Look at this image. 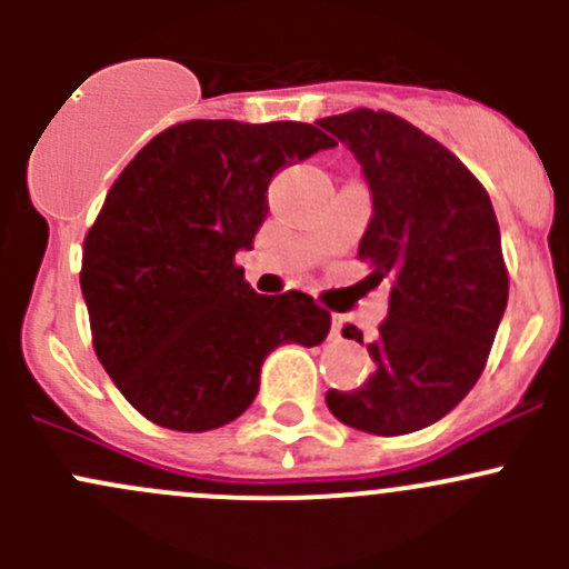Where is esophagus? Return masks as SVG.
I'll return each instance as SVG.
<instances>
[{
    "label": "esophagus",
    "mask_w": 569,
    "mask_h": 569,
    "mask_svg": "<svg viewBox=\"0 0 569 569\" xmlns=\"http://www.w3.org/2000/svg\"><path fill=\"white\" fill-rule=\"evenodd\" d=\"M330 336H332V338H341V336H343V319H341V317H332Z\"/></svg>",
    "instance_id": "obj_1"
}]
</instances>
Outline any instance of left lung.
Listing matches in <instances>:
<instances>
[{"mask_svg":"<svg viewBox=\"0 0 569 569\" xmlns=\"http://www.w3.org/2000/svg\"><path fill=\"white\" fill-rule=\"evenodd\" d=\"M319 126L363 164L375 217L358 258L369 283L391 280L369 343L375 375L352 393L327 391V407L363 432H416L455 410L490 358L509 297L496 211L479 178L399 114L349 109ZM349 338L363 343L358 330Z\"/></svg>","mask_w":569,"mask_h":569,"instance_id":"8db88e82","label":"left lung"}]
</instances>
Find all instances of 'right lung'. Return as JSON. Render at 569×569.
<instances>
[{"instance_id":"obj_1","label":"right lung","mask_w":569,"mask_h":569,"mask_svg":"<svg viewBox=\"0 0 569 569\" xmlns=\"http://www.w3.org/2000/svg\"><path fill=\"white\" fill-rule=\"evenodd\" d=\"M332 146L295 120H183L114 178L79 283L96 355L148 421L226 427L252 405L274 347L325 341L330 313L302 291L256 295L237 252L267 220L272 176Z\"/></svg>"}]
</instances>
